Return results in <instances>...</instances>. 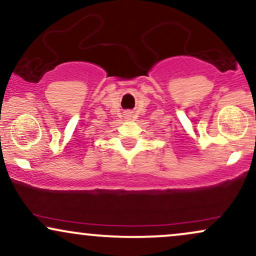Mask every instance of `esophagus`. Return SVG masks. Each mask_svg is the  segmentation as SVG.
I'll list each match as a JSON object with an SVG mask.
<instances>
[{
    "label": "esophagus",
    "mask_w": 256,
    "mask_h": 256,
    "mask_svg": "<svg viewBox=\"0 0 256 256\" xmlns=\"http://www.w3.org/2000/svg\"><path fill=\"white\" fill-rule=\"evenodd\" d=\"M126 116H128H128H130V114H128H128H126Z\"/></svg>",
    "instance_id": "34e87169"
}]
</instances>
